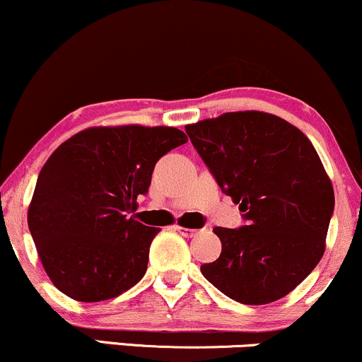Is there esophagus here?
<instances>
[{
  "label": "esophagus",
  "mask_w": 362,
  "mask_h": 362,
  "mask_svg": "<svg viewBox=\"0 0 362 362\" xmlns=\"http://www.w3.org/2000/svg\"><path fill=\"white\" fill-rule=\"evenodd\" d=\"M175 230L180 235H184L185 238H192V236L199 233V230H192V228H184V226H175Z\"/></svg>",
  "instance_id": "1"
}]
</instances>
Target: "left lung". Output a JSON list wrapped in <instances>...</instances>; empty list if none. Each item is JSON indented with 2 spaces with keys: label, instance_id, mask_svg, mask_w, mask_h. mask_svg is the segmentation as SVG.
<instances>
[{
  "label": "left lung",
  "instance_id": "1",
  "mask_svg": "<svg viewBox=\"0 0 362 362\" xmlns=\"http://www.w3.org/2000/svg\"><path fill=\"white\" fill-rule=\"evenodd\" d=\"M185 131L247 221L214 228L223 250L201 265L202 276L243 305L281 300L325 252L335 197L317 149L288 120L259 110L226 112Z\"/></svg>",
  "mask_w": 362,
  "mask_h": 362
}]
</instances>
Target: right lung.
<instances>
[{
    "label": "right lung",
    "instance_id": "obj_1",
    "mask_svg": "<svg viewBox=\"0 0 362 362\" xmlns=\"http://www.w3.org/2000/svg\"><path fill=\"white\" fill-rule=\"evenodd\" d=\"M187 143L168 126L88 127L61 144L40 170L28 230L49 279L83 303L119 296L143 279L160 228L132 214L156 161Z\"/></svg>",
    "mask_w": 362,
    "mask_h": 362
}]
</instances>
